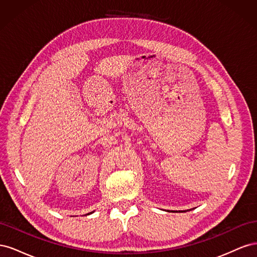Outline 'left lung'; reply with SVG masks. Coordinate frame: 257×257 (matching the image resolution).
I'll return each mask as SVG.
<instances>
[{"mask_svg":"<svg viewBox=\"0 0 257 257\" xmlns=\"http://www.w3.org/2000/svg\"><path fill=\"white\" fill-rule=\"evenodd\" d=\"M185 211H186V210H185ZM184 211V212H185ZM173 212H183V211H180V210H179V211H173Z\"/></svg>","mask_w":257,"mask_h":257,"instance_id":"obj_1","label":"left lung"}]
</instances>
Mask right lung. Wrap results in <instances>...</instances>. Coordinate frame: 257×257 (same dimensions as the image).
Here are the masks:
<instances>
[{
  "instance_id": "right-lung-1",
  "label": "right lung",
  "mask_w": 257,
  "mask_h": 257,
  "mask_svg": "<svg viewBox=\"0 0 257 257\" xmlns=\"http://www.w3.org/2000/svg\"><path fill=\"white\" fill-rule=\"evenodd\" d=\"M91 213H92V212H90V213H88V214H91Z\"/></svg>"
}]
</instances>
